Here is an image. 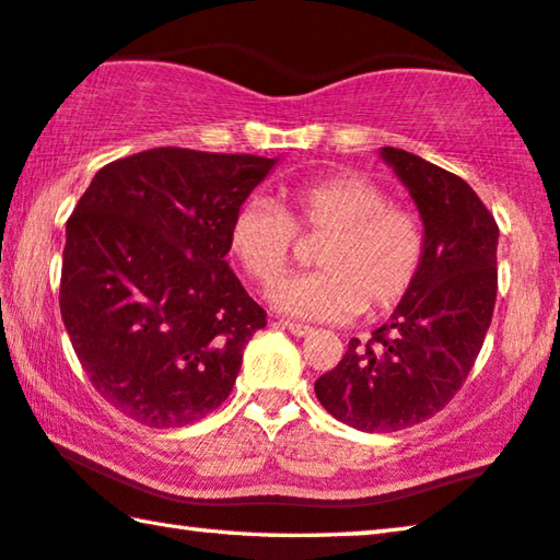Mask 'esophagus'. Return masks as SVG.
<instances>
[{"mask_svg":"<svg viewBox=\"0 0 560 560\" xmlns=\"http://www.w3.org/2000/svg\"><path fill=\"white\" fill-rule=\"evenodd\" d=\"M280 325H282V328H285L288 332L298 335V338H305V335L313 332V328H310V325H303V323H290V320H280Z\"/></svg>","mask_w":560,"mask_h":560,"instance_id":"esophagus-1","label":"esophagus"}]
</instances>
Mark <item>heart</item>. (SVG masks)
Segmentation results:
<instances>
[{
    "mask_svg": "<svg viewBox=\"0 0 560 560\" xmlns=\"http://www.w3.org/2000/svg\"><path fill=\"white\" fill-rule=\"evenodd\" d=\"M280 209L262 200L240 205L228 245L243 270L270 285L288 268L295 235H323L313 275L275 282L270 300L305 320L346 323L368 307L398 305L425 257V228L416 212L390 205L383 187L355 172H338L285 187Z\"/></svg>",
    "mask_w": 560,
    "mask_h": 560,
    "instance_id": "b5f03b06",
    "label": "heart"
}]
</instances>
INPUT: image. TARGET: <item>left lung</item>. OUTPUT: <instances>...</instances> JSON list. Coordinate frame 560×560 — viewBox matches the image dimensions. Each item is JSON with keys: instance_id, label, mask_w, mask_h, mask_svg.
<instances>
[{"instance_id": "left-lung-1", "label": "left lung", "mask_w": 560, "mask_h": 560, "mask_svg": "<svg viewBox=\"0 0 560 560\" xmlns=\"http://www.w3.org/2000/svg\"><path fill=\"white\" fill-rule=\"evenodd\" d=\"M418 205L425 257L412 288L373 338L315 381L320 406L365 433H393L441 412L483 348L498 292V225L453 172L418 154L383 148Z\"/></svg>"}]
</instances>
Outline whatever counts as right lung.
<instances>
[{"label": "right lung", "mask_w": 560, "mask_h": 560, "mask_svg": "<svg viewBox=\"0 0 560 560\" xmlns=\"http://www.w3.org/2000/svg\"><path fill=\"white\" fill-rule=\"evenodd\" d=\"M278 160L154 148L102 167L67 220L59 310L97 393L150 428L218 410L268 325L230 270L235 210Z\"/></svg>", "instance_id": "obj_1"}]
</instances>
